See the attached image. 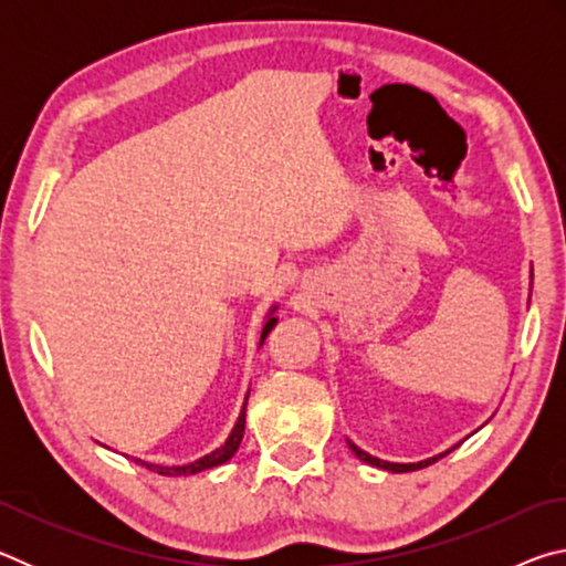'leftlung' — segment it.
<instances>
[{"label": "left lung", "mask_w": 566, "mask_h": 566, "mask_svg": "<svg viewBox=\"0 0 566 566\" xmlns=\"http://www.w3.org/2000/svg\"><path fill=\"white\" fill-rule=\"evenodd\" d=\"M347 444H349L352 452L361 459V462H367V464H371V467H379V469H387V472H415V469L434 464L439 457L447 454V452H444V454L432 457V459H424V462H417V464H395V462H385V459H377V457H371V454H367V452H361V449H359L357 444H352V442H347Z\"/></svg>", "instance_id": "left-lung-1"}]
</instances>
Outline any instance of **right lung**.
<instances>
[{
    "instance_id": "right-lung-1",
    "label": "right lung",
    "mask_w": 566,
    "mask_h": 566,
    "mask_svg": "<svg viewBox=\"0 0 566 566\" xmlns=\"http://www.w3.org/2000/svg\"><path fill=\"white\" fill-rule=\"evenodd\" d=\"M276 310V306H272L270 310V314ZM276 324V317H270L264 322V327H262V342L266 339V334L272 332V327ZM260 342V344H262ZM247 399H249V391H247ZM247 399H244V407H242V411H239V419H237V424H234V429H232V434L227 437V442L219 447V449H214L212 454H207V457H202V459H197V462H191V464H185V467H161V464H149V462H142V459H137V462H142V467H147L149 472H157V474H161V476H187V474H197V472H205V469H212V467H219V464H224V462H229V459L234 457V452L239 449V444H242V437H244V417H247Z\"/></svg>"
}]
</instances>
